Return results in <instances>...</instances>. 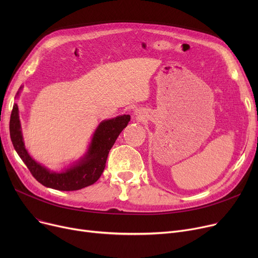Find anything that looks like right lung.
Segmentation results:
<instances>
[{
    "mask_svg": "<svg viewBox=\"0 0 258 258\" xmlns=\"http://www.w3.org/2000/svg\"><path fill=\"white\" fill-rule=\"evenodd\" d=\"M22 90L23 86L20 87L16 98L20 96ZM130 120V115H121L101 121L93 134L86 154L73 165L61 171H53L39 164L26 150L17 103L12 107L9 131L13 147L36 181L56 190L72 191L90 186L100 178L105 167L108 152Z\"/></svg>",
    "mask_w": 258,
    "mask_h": 258,
    "instance_id": "add662e5",
    "label": "right lung"
}]
</instances>
